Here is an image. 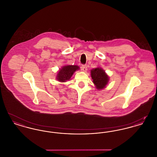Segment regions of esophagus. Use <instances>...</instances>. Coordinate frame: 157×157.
<instances>
[{
  "label": "esophagus",
  "mask_w": 157,
  "mask_h": 157,
  "mask_svg": "<svg viewBox=\"0 0 157 157\" xmlns=\"http://www.w3.org/2000/svg\"><path fill=\"white\" fill-rule=\"evenodd\" d=\"M81 69L83 72H86L87 71V66L86 65H83L81 67Z\"/></svg>",
  "instance_id": "esophagus-1"
}]
</instances>
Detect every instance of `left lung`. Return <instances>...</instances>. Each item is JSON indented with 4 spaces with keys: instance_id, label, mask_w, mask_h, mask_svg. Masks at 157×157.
<instances>
[{
    "instance_id": "obj_1",
    "label": "left lung",
    "mask_w": 157,
    "mask_h": 157,
    "mask_svg": "<svg viewBox=\"0 0 157 157\" xmlns=\"http://www.w3.org/2000/svg\"><path fill=\"white\" fill-rule=\"evenodd\" d=\"M90 73L93 83L98 90H102L105 88L109 81V76L105 73L104 70L101 67H97L92 69Z\"/></svg>"
}]
</instances>
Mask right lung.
Masks as SVG:
<instances>
[{"label": "right lung", "instance_id": "right-lung-1", "mask_svg": "<svg viewBox=\"0 0 157 157\" xmlns=\"http://www.w3.org/2000/svg\"><path fill=\"white\" fill-rule=\"evenodd\" d=\"M77 65H66L62 67L56 75V79L61 82L69 81L76 71L79 70Z\"/></svg>", "mask_w": 157, "mask_h": 157}]
</instances>
